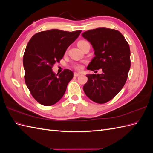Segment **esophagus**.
Instances as JSON below:
<instances>
[{
  "label": "esophagus",
  "instance_id": "obj_1",
  "mask_svg": "<svg viewBox=\"0 0 153 153\" xmlns=\"http://www.w3.org/2000/svg\"><path fill=\"white\" fill-rule=\"evenodd\" d=\"M80 75V74L79 73H76V72L74 73V76H78Z\"/></svg>",
  "mask_w": 153,
  "mask_h": 153
}]
</instances>
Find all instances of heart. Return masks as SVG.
<instances>
[{
    "mask_svg": "<svg viewBox=\"0 0 153 153\" xmlns=\"http://www.w3.org/2000/svg\"><path fill=\"white\" fill-rule=\"evenodd\" d=\"M84 41H80V42H78V43H81V42H84ZM75 68L76 69H78V70H80V69H82V66L80 65V64H76V65H75Z\"/></svg>",
    "mask_w": 153,
    "mask_h": 153,
    "instance_id": "heart-1",
    "label": "heart"
}]
</instances>
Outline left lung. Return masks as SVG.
<instances>
[{"instance_id":"1","label":"left lung","mask_w":153,"mask_h":153,"mask_svg":"<svg viewBox=\"0 0 153 153\" xmlns=\"http://www.w3.org/2000/svg\"><path fill=\"white\" fill-rule=\"evenodd\" d=\"M91 44L95 57L87 69L101 74H87L84 85L87 96L97 103H105L116 96L127 80L131 66L130 49L124 37L118 30L98 28L82 33Z\"/></svg>"}]
</instances>
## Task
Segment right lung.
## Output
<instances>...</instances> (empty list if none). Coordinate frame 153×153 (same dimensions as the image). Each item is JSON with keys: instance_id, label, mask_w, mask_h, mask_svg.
<instances>
[{"instance_id": "1", "label": "right lung", "mask_w": 153, "mask_h": 153, "mask_svg": "<svg viewBox=\"0 0 153 153\" xmlns=\"http://www.w3.org/2000/svg\"><path fill=\"white\" fill-rule=\"evenodd\" d=\"M80 33L81 30L52 29L38 32L29 40L23 57L25 81L31 94L40 104L53 105L65 93L73 73L66 69L56 75L52 66L62 59L69 46Z\"/></svg>"}]
</instances>
